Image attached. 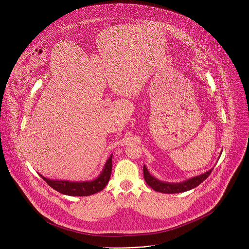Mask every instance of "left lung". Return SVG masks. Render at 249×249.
Masks as SVG:
<instances>
[{
    "label": "left lung",
    "mask_w": 249,
    "mask_h": 249,
    "mask_svg": "<svg viewBox=\"0 0 249 249\" xmlns=\"http://www.w3.org/2000/svg\"><path fill=\"white\" fill-rule=\"evenodd\" d=\"M143 168H144V177H145V180H146L147 184L149 186H151L155 191L161 192V193H167V194L185 192V191H188V190H191V189L197 187L199 184H201L207 178L213 170V168H212L201 175L191 177V178H189L185 181H182V182L170 183V182L160 181L158 178H156V177H154L153 175H151L145 165Z\"/></svg>",
    "instance_id": "1"
}]
</instances>
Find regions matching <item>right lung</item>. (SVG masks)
I'll list each match as a JSON object with an SVG mask.
<instances>
[{"mask_svg":"<svg viewBox=\"0 0 249 249\" xmlns=\"http://www.w3.org/2000/svg\"><path fill=\"white\" fill-rule=\"evenodd\" d=\"M112 169V155L109 157L107 161L105 162L103 170L91 181H68V180H53L46 178V177L39 174L44 181L55 189L56 191L69 195V196H89L101 191L107 185Z\"/></svg>","mask_w":249,"mask_h":249,"instance_id":"add662e5","label":"right lung"}]
</instances>
